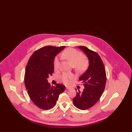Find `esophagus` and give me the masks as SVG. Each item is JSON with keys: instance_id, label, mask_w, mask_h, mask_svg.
<instances>
[{"instance_id": "34e87169", "label": "esophagus", "mask_w": 132, "mask_h": 132, "mask_svg": "<svg viewBox=\"0 0 132 132\" xmlns=\"http://www.w3.org/2000/svg\"><path fill=\"white\" fill-rule=\"evenodd\" d=\"M66 88L67 89H70V87H66Z\"/></svg>"}]
</instances>
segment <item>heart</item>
<instances>
[{"label": "heart", "mask_w": 132, "mask_h": 132, "mask_svg": "<svg viewBox=\"0 0 132 132\" xmlns=\"http://www.w3.org/2000/svg\"><path fill=\"white\" fill-rule=\"evenodd\" d=\"M73 66H75L76 69L80 72H82L88 68V60L83 57L82 52L73 48H68L65 50L62 53ZM60 58L58 56L55 57L53 61V67L55 69H57L60 66ZM74 76L68 73H63L60 76V79L62 82L67 84L69 80L74 79Z\"/></svg>", "instance_id": "heart-1"}]
</instances>
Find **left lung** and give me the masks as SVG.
<instances>
[{
	"label": "left lung",
	"instance_id": "obj_1",
	"mask_svg": "<svg viewBox=\"0 0 132 132\" xmlns=\"http://www.w3.org/2000/svg\"><path fill=\"white\" fill-rule=\"evenodd\" d=\"M78 48L88 57L89 65L79 78L84 83L85 88L82 93L80 90L77 93L73 103L77 108L85 110L94 106L100 100L105 88L106 76L104 64L96 52L84 46H78Z\"/></svg>",
	"mask_w": 132,
	"mask_h": 132
}]
</instances>
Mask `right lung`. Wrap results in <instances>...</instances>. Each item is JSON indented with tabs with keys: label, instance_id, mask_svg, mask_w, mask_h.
<instances>
[{
	"label": "right lung",
	"instance_id": "add662e5",
	"mask_svg": "<svg viewBox=\"0 0 132 132\" xmlns=\"http://www.w3.org/2000/svg\"><path fill=\"white\" fill-rule=\"evenodd\" d=\"M65 46H46L36 51L30 58L26 68L24 81L33 103L43 110L54 106L59 95L65 89L63 85L51 86L47 78L54 71V59Z\"/></svg>",
	"mask_w": 132,
	"mask_h": 132
}]
</instances>
